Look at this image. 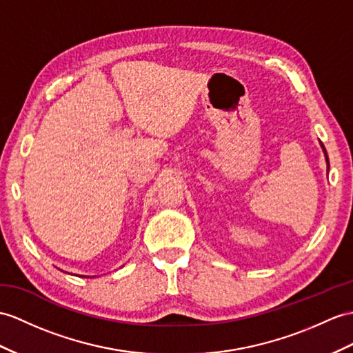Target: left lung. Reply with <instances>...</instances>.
<instances>
[{"instance_id":"obj_1","label":"left lung","mask_w":353,"mask_h":353,"mask_svg":"<svg viewBox=\"0 0 353 353\" xmlns=\"http://www.w3.org/2000/svg\"><path fill=\"white\" fill-rule=\"evenodd\" d=\"M321 147H322V151H323V154H325V160H326V169L330 170V160H328V154H326V150H325V147H323V143L321 142Z\"/></svg>"}]
</instances>
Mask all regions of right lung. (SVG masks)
Masks as SVG:
<instances>
[{
	"label": "right lung",
	"mask_w": 353,
	"mask_h": 353,
	"mask_svg": "<svg viewBox=\"0 0 353 353\" xmlns=\"http://www.w3.org/2000/svg\"><path fill=\"white\" fill-rule=\"evenodd\" d=\"M81 277H87V276H81Z\"/></svg>",
	"instance_id": "obj_1"
}]
</instances>
